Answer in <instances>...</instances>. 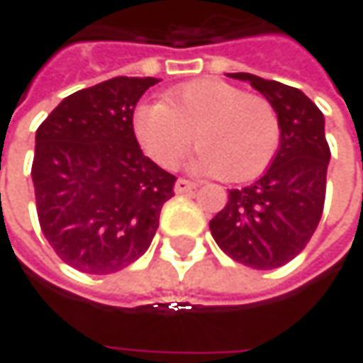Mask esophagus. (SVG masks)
I'll return each instance as SVG.
<instances>
[{
	"mask_svg": "<svg viewBox=\"0 0 363 363\" xmlns=\"http://www.w3.org/2000/svg\"><path fill=\"white\" fill-rule=\"evenodd\" d=\"M191 189H196V184L194 182H189V179H184V177H179L177 182H175V191L177 194H188Z\"/></svg>",
	"mask_w": 363,
	"mask_h": 363,
	"instance_id": "obj_1",
	"label": "esophagus"
}]
</instances>
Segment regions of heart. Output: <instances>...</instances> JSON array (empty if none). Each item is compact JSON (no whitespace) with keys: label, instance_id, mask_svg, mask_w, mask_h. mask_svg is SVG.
Wrapping results in <instances>:
<instances>
[{"label":"heart","instance_id":"b5f03b06","mask_svg":"<svg viewBox=\"0 0 363 363\" xmlns=\"http://www.w3.org/2000/svg\"><path fill=\"white\" fill-rule=\"evenodd\" d=\"M133 129L143 151L165 169L184 161L196 135L198 167L226 182L262 174L281 141V123L271 101L218 78L177 86L165 94L163 105H141Z\"/></svg>","mask_w":363,"mask_h":363}]
</instances>
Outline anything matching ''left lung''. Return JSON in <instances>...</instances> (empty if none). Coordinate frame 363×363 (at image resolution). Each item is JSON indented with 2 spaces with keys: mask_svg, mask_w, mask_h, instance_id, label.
Masks as SVG:
<instances>
[{
  "mask_svg": "<svg viewBox=\"0 0 363 363\" xmlns=\"http://www.w3.org/2000/svg\"><path fill=\"white\" fill-rule=\"evenodd\" d=\"M274 106L281 145L255 184L232 189L226 206L210 220L216 244L236 262L257 271L283 267L311 240L323 214L331 151L323 113L299 89L234 72Z\"/></svg>",
  "mask_w": 363,
  "mask_h": 363,
  "instance_id": "8db88e82",
  "label": "left lung"
}]
</instances>
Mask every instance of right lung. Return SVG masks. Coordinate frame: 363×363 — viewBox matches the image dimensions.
Listing matches in <instances>:
<instances>
[{"mask_svg":"<svg viewBox=\"0 0 363 363\" xmlns=\"http://www.w3.org/2000/svg\"><path fill=\"white\" fill-rule=\"evenodd\" d=\"M157 78L117 77L66 96L35 131L32 182L42 234L89 274L129 267L153 240L175 175L143 155L133 111Z\"/></svg>","mask_w":363,"mask_h":363,"instance_id":"obj_1","label":"right lung"}]
</instances>
